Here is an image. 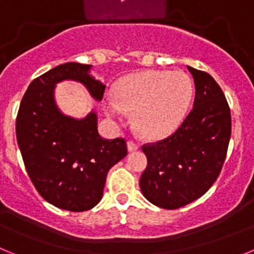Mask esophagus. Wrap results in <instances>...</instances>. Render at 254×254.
Returning a JSON list of instances; mask_svg holds the SVG:
<instances>
[{
    "instance_id": "esophagus-1",
    "label": "esophagus",
    "mask_w": 254,
    "mask_h": 254,
    "mask_svg": "<svg viewBox=\"0 0 254 254\" xmlns=\"http://www.w3.org/2000/svg\"><path fill=\"white\" fill-rule=\"evenodd\" d=\"M127 149H128L129 152H133L138 149V145L134 141H128L127 142Z\"/></svg>"
}]
</instances>
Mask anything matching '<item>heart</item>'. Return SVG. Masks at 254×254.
Masks as SVG:
<instances>
[{
  "instance_id": "1",
  "label": "heart",
  "mask_w": 254,
  "mask_h": 254,
  "mask_svg": "<svg viewBox=\"0 0 254 254\" xmlns=\"http://www.w3.org/2000/svg\"><path fill=\"white\" fill-rule=\"evenodd\" d=\"M193 96V82L182 71L147 69L126 76L107 96L103 108L108 117L123 122L127 111L141 136L158 140L178 128Z\"/></svg>"
}]
</instances>
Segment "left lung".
<instances>
[{"instance_id":"obj_1","label":"left lung","mask_w":254,"mask_h":254,"mask_svg":"<svg viewBox=\"0 0 254 254\" xmlns=\"http://www.w3.org/2000/svg\"><path fill=\"white\" fill-rule=\"evenodd\" d=\"M187 68L196 87L192 111L172 136L142 146L147 167L140 179L141 192L167 210L193 202L210 190L221 172L232 133L221 87L207 72Z\"/></svg>"}]
</instances>
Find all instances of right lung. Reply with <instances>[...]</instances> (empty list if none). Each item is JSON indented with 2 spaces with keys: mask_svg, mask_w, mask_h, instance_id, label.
<instances>
[{
  "mask_svg": "<svg viewBox=\"0 0 254 254\" xmlns=\"http://www.w3.org/2000/svg\"><path fill=\"white\" fill-rule=\"evenodd\" d=\"M91 64H60L31 81L16 118V138L26 172L39 194L62 210L81 212L103 197L107 174L127 155L123 138L104 140L91 111L73 118L56 104V85L80 82L100 102L105 85L90 73Z\"/></svg>",
  "mask_w": 254,
  "mask_h": 254,
  "instance_id": "1",
  "label": "right lung"
}]
</instances>
